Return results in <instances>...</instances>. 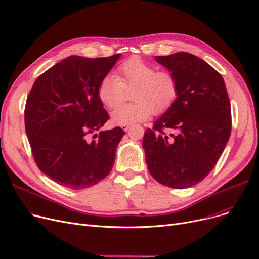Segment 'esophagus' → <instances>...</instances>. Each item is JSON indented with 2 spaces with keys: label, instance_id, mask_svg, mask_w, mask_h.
<instances>
[{
  "label": "esophagus",
  "instance_id": "34e87169",
  "mask_svg": "<svg viewBox=\"0 0 259 259\" xmlns=\"http://www.w3.org/2000/svg\"><path fill=\"white\" fill-rule=\"evenodd\" d=\"M121 127L123 131H127L130 128V124H122Z\"/></svg>",
  "mask_w": 259,
  "mask_h": 259
}]
</instances>
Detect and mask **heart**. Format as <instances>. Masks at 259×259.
I'll list each match as a JSON object with an SVG mask.
<instances>
[{
  "mask_svg": "<svg viewBox=\"0 0 259 259\" xmlns=\"http://www.w3.org/2000/svg\"><path fill=\"white\" fill-rule=\"evenodd\" d=\"M134 101L113 111L118 124H131L148 119L152 113L169 110L179 97V82L170 71H157L139 57L122 63L115 75H106L98 87L100 101L109 109L119 107L126 99Z\"/></svg>",
  "mask_w": 259,
  "mask_h": 259,
  "instance_id": "obj_1",
  "label": "heart"
}]
</instances>
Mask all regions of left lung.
Wrapping results in <instances>:
<instances>
[{
	"label": "left lung",
	"instance_id": "obj_1",
	"mask_svg": "<svg viewBox=\"0 0 259 259\" xmlns=\"http://www.w3.org/2000/svg\"><path fill=\"white\" fill-rule=\"evenodd\" d=\"M179 82L173 106L144 133L149 172L158 183L185 189L214 168L231 136V103L222 75L186 52L155 57Z\"/></svg>",
	"mask_w": 259,
	"mask_h": 259
}]
</instances>
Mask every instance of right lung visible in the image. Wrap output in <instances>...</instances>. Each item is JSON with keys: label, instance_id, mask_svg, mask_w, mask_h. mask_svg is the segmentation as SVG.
Masks as SVG:
<instances>
[{"label": "right lung", "instance_id": "right-lung-1", "mask_svg": "<svg viewBox=\"0 0 259 259\" xmlns=\"http://www.w3.org/2000/svg\"><path fill=\"white\" fill-rule=\"evenodd\" d=\"M119 56H69L39 75L27 96L24 122L34 160L66 188L91 187L112 169L125 132H95L109 119L98 87Z\"/></svg>", "mask_w": 259, "mask_h": 259}]
</instances>
